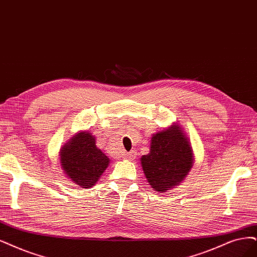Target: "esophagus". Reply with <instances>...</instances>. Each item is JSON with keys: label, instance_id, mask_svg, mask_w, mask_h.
I'll list each match as a JSON object with an SVG mask.
<instances>
[{"label": "esophagus", "instance_id": "34e87169", "mask_svg": "<svg viewBox=\"0 0 257 257\" xmlns=\"http://www.w3.org/2000/svg\"><path fill=\"white\" fill-rule=\"evenodd\" d=\"M136 157H137V153H136L135 150H131L130 153H128V154L125 155V159H126V160H129V161L135 160Z\"/></svg>", "mask_w": 257, "mask_h": 257}]
</instances>
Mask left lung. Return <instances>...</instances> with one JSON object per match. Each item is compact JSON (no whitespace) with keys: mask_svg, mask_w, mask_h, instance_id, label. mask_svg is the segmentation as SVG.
Masks as SVG:
<instances>
[{"mask_svg":"<svg viewBox=\"0 0 257 257\" xmlns=\"http://www.w3.org/2000/svg\"><path fill=\"white\" fill-rule=\"evenodd\" d=\"M140 161L151 188L164 193L187 177L194 165L195 156L191 140L183 128L173 123L151 136L149 154L142 156Z\"/></svg>","mask_w":257,"mask_h":257,"instance_id":"left-lung-1","label":"left lung"}]
</instances>
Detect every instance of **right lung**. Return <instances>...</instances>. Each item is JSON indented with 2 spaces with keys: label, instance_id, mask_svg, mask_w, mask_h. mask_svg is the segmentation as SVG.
<instances>
[{
  "label": "right lung",
  "instance_id": "1",
  "mask_svg": "<svg viewBox=\"0 0 257 257\" xmlns=\"http://www.w3.org/2000/svg\"><path fill=\"white\" fill-rule=\"evenodd\" d=\"M59 160L64 177L81 188L96 184L110 163L97 147L96 137L85 130L78 131L61 147Z\"/></svg>",
  "mask_w": 257,
  "mask_h": 257
}]
</instances>
